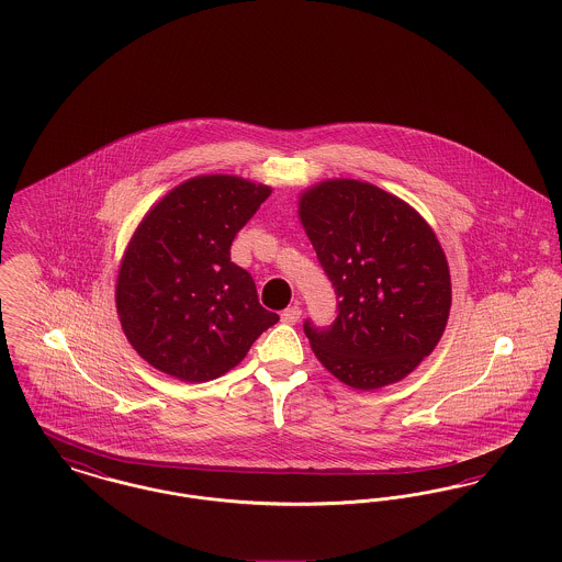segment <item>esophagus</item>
Instances as JSON below:
<instances>
[{
	"label": "esophagus",
	"mask_w": 562,
	"mask_h": 562,
	"mask_svg": "<svg viewBox=\"0 0 562 562\" xmlns=\"http://www.w3.org/2000/svg\"><path fill=\"white\" fill-rule=\"evenodd\" d=\"M299 318H301V307L299 305H293V307L282 312V322H286V324H294V322H299Z\"/></svg>",
	"instance_id": "1"
}]
</instances>
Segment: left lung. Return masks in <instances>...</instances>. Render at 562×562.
<instances>
[{
	"instance_id": "1",
	"label": "left lung",
	"mask_w": 562,
	"mask_h": 562,
	"mask_svg": "<svg viewBox=\"0 0 562 562\" xmlns=\"http://www.w3.org/2000/svg\"><path fill=\"white\" fill-rule=\"evenodd\" d=\"M299 216L337 294L328 326L303 322L314 353L356 390L401 381L436 348L451 310L434 232L396 195L351 179L307 189Z\"/></svg>"
}]
</instances>
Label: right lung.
Segmentation results:
<instances>
[{
    "label": "right lung",
    "instance_id": "add662e5",
    "mask_svg": "<svg viewBox=\"0 0 562 562\" xmlns=\"http://www.w3.org/2000/svg\"><path fill=\"white\" fill-rule=\"evenodd\" d=\"M271 189L240 177H195L140 221L122 259L115 303L133 348L181 381H211L280 321L232 261V241Z\"/></svg>",
    "mask_w": 562,
    "mask_h": 562
}]
</instances>
